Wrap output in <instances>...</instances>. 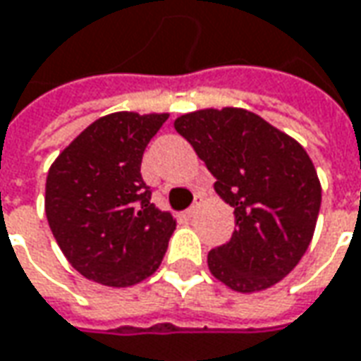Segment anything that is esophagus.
<instances>
[{
    "instance_id": "34e87169",
    "label": "esophagus",
    "mask_w": 361,
    "mask_h": 361,
    "mask_svg": "<svg viewBox=\"0 0 361 361\" xmlns=\"http://www.w3.org/2000/svg\"><path fill=\"white\" fill-rule=\"evenodd\" d=\"M201 201H203V197H201V195H195V201H193V205H191L190 209L185 212V215H188V217H193V215L197 213V209H200V205H201Z\"/></svg>"
}]
</instances>
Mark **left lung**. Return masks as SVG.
Instances as JSON below:
<instances>
[{
  "label": "left lung",
  "mask_w": 361,
  "mask_h": 361,
  "mask_svg": "<svg viewBox=\"0 0 361 361\" xmlns=\"http://www.w3.org/2000/svg\"><path fill=\"white\" fill-rule=\"evenodd\" d=\"M173 126L235 207L231 239L207 255L212 274L237 293L276 284L302 259L320 212L322 190L306 149L243 109L197 110Z\"/></svg>",
  "instance_id": "obj_1"
}]
</instances>
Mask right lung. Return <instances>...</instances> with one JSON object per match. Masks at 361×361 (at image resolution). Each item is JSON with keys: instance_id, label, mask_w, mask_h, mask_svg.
Instances as JSON below:
<instances>
[{"instance_id": "1", "label": "right lung", "mask_w": 361, "mask_h": 361, "mask_svg": "<svg viewBox=\"0 0 361 361\" xmlns=\"http://www.w3.org/2000/svg\"><path fill=\"white\" fill-rule=\"evenodd\" d=\"M168 114L114 112L94 120L53 161L45 185L49 227L88 281L132 286L156 273L176 221L152 203L140 166Z\"/></svg>"}]
</instances>
